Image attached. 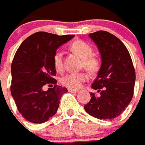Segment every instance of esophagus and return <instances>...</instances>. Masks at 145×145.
Masks as SVG:
<instances>
[{
    "label": "esophagus",
    "instance_id": "1",
    "mask_svg": "<svg viewBox=\"0 0 145 145\" xmlns=\"http://www.w3.org/2000/svg\"><path fill=\"white\" fill-rule=\"evenodd\" d=\"M69 91L71 93H78L80 90L79 89H75V88H69Z\"/></svg>",
    "mask_w": 145,
    "mask_h": 145
}]
</instances>
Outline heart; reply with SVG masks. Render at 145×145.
Masks as SVG:
<instances>
[{"label":"heart","instance_id":"heart-1","mask_svg":"<svg viewBox=\"0 0 145 145\" xmlns=\"http://www.w3.org/2000/svg\"><path fill=\"white\" fill-rule=\"evenodd\" d=\"M71 49L77 53L83 59V67L89 72H95L97 69L99 62L93 57V48L83 40H75L71 44ZM53 64L57 71L63 69V53L58 51L53 56ZM88 79V75L84 72H70L61 78V83L66 87L77 88L84 80Z\"/></svg>","mask_w":145,"mask_h":145}]
</instances>
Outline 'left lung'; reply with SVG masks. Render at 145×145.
Segmentation results:
<instances>
[{
  "label": "left lung",
  "instance_id": "obj_1",
  "mask_svg": "<svg viewBox=\"0 0 145 145\" xmlns=\"http://www.w3.org/2000/svg\"><path fill=\"white\" fill-rule=\"evenodd\" d=\"M101 54V65L92 88L91 100L85 111L100 120L120 116L133 96L136 73L129 51L122 41L106 31L90 33Z\"/></svg>",
  "mask_w": 145,
  "mask_h": 145
}]
</instances>
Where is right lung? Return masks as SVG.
<instances>
[{
  "label": "right lung",
  "instance_id": "1",
  "mask_svg": "<svg viewBox=\"0 0 145 145\" xmlns=\"http://www.w3.org/2000/svg\"><path fill=\"white\" fill-rule=\"evenodd\" d=\"M73 37L38 32L25 39L16 51L11 66V94L19 112L32 123L41 124L55 115L62 95L68 92L56 84L53 56ZM48 84L55 85L44 91Z\"/></svg>",
  "mask_w": 145,
  "mask_h": 145
}]
</instances>
